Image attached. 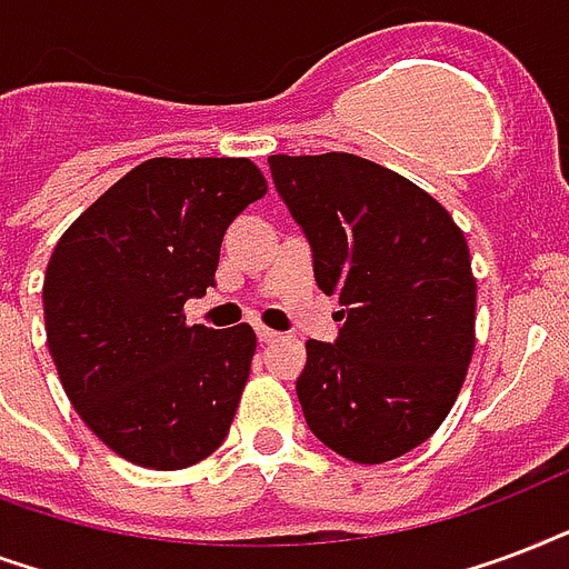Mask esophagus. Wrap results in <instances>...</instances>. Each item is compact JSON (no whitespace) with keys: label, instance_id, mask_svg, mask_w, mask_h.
Masks as SVG:
<instances>
[{"label":"esophagus","instance_id":"esophagus-1","mask_svg":"<svg viewBox=\"0 0 569 569\" xmlns=\"http://www.w3.org/2000/svg\"><path fill=\"white\" fill-rule=\"evenodd\" d=\"M254 332H258V341H263V345H270V341L279 338V332H272V329H267V326H258Z\"/></svg>","mask_w":569,"mask_h":569}]
</instances>
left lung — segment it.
Returning a JSON list of instances; mask_svg holds the SVG:
<instances>
[{"label": "left lung", "mask_w": 569, "mask_h": 569, "mask_svg": "<svg viewBox=\"0 0 569 569\" xmlns=\"http://www.w3.org/2000/svg\"><path fill=\"white\" fill-rule=\"evenodd\" d=\"M267 162L317 288L341 306L335 345H306L308 430L353 463L403 457L442 425L472 362L478 284L463 231L412 180L356 153Z\"/></svg>", "instance_id": "obj_1"}]
</instances>
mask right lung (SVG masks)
Returning <instances> with one entry per match:
<instances>
[{
  "label": "right lung",
  "mask_w": 569,
  "mask_h": 569,
  "mask_svg": "<svg viewBox=\"0 0 569 569\" xmlns=\"http://www.w3.org/2000/svg\"><path fill=\"white\" fill-rule=\"evenodd\" d=\"M267 196L240 157H157L61 234L43 276L47 345L64 395L103 445L171 472L224 442L252 371L254 332L187 326L216 288L228 224Z\"/></svg>",
  "instance_id": "1"
}]
</instances>
